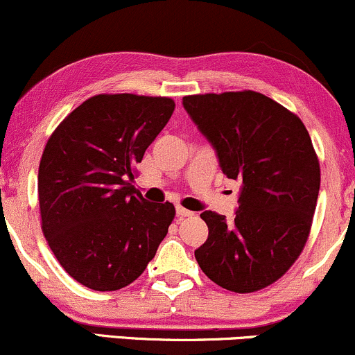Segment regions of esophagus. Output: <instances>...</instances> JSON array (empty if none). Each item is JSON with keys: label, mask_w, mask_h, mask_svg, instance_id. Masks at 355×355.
Returning a JSON list of instances; mask_svg holds the SVG:
<instances>
[{"label": "esophagus", "mask_w": 355, "mask_h": 355, "mask_svg": "<svg viewBox=\"0 0 355 355\" xmlns=\"http://www.w3.org/2000/svg\"><path fill=\"white\" fill-rule=\"evenodd\" d=\"M193 215V211L183 209V207H177V217L178 218H185V217H191Z\"/></svg>", "instance_id": "esophagus-1"}]
</instances>
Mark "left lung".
I'll use <instances>...</instances> for the list:
<instances>
[{"label":"left lung","mask_w":355,"mask_h":355,"mask_svg":"<svg viewBox=\"0 0 355 355\" xmlns=\"http://www.w3.org/2000/svg\"><path fill=\"white\" fill-rule=\"evenodd\" d=\"M222 172L242 183L235 218L207 210L209 239L195 259L211 282L237 294L262 291L302 254L320 189L311 135L295 113L262 93L183 96Z\"/></svg>","instance_id":"1"}]
</instances>
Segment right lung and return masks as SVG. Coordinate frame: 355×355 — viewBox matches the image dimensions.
Listing matches in <instances>:
<instances>
[{
	"label": "right lung",
	"mask_w": 355,
	"mask_h": 355,
	"mask_svg": "<svg viewBox=\"0 0 355 355\" xmlns=\"http://www.w3.org/2000/svg\"><path fill=\"white\" fill-rule=\"evenodd\" d=\"M173 110L168 96L100 93L48 138L38 170L42 230L60 266L92 291L137 280L173 222V203L146 202L132 185Z\"/></svg>",
	"instance_id": "obj_1"
}]
</instances>
